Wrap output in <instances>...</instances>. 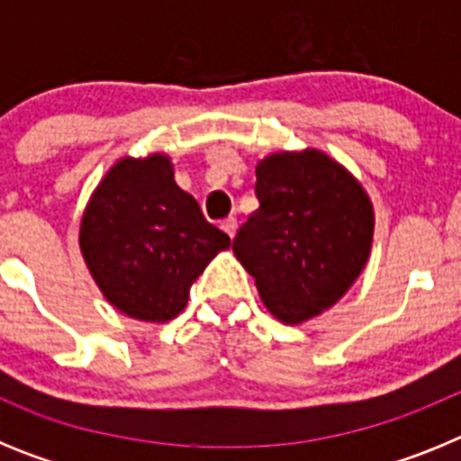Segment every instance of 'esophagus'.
<instances>
[{
	"label": "esophagus",
	"instance_id": "1",
	"mask_svg": "<svg viewBox=\"0 0 461 461\" xmlns=\"http://www.w3.org/2000/svg\"><path fill=\"white\" fill-rule=\"evenodd\" d=\"M221 228H223V233L230 235V238H235V230H238V219H235V217L223 219V221H221Z\"/></svg>",
	"mask_w": 461,
	"mask_h": 461
}]
</instances>
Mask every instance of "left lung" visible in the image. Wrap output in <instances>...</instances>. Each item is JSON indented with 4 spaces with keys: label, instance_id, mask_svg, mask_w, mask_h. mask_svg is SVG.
<instances>
[{
    "label": "left lung",
    "instance_id": "1",
    "mask_svg": "<svg viewBox=\"0 0 461 461\" xmlns=\"http://www.w3.org/2000/svg\"><path fill=\"white\" fill-rule=\"evenodd\" d=\"M258 210L233 240L266 307L284 323L319 316L367 263L374 212L367 194L323 152H281L256 168Z\"/></svg>",
    "mask_w": 461,
    "mask_h": 461
}]
</instances>
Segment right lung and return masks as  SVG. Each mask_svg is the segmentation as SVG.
I'll return each mask as SVG.
<instances>
[{
    "label": "right lung",
    "mask_w": 461,
    "mask_h": 461,
    "mask_svg": "<svg viewBox=\"0 0 461 461\" xmlns=\"http://www.w3.org/2000/svg\"><path fill=\"white\" fill-rule=\"evenodd\" d=\"M228 247L230 238L175 185L170 158L161 154L113 166L80 223L85 263L108 303L152 323L186 307L191 284Z\"/></svg>",
    "instance_id": "add662e5"
}]
</instances>
